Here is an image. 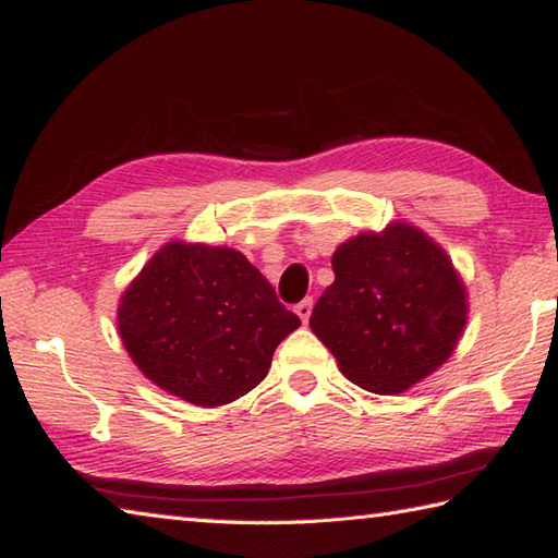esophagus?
<instances>
[{
	"label": "esophagus",
	"instance_id": "34e87169",
	"mask_svg": "<svg viewBox=\"0 0 558 558\" xmlns=\"http://www.w3.org/2000/svg\"><path fill=\"white\" fill-rule=\"evenodd\" d=\"M312 298H307V300H302L300 304H294V312H298V316H300V319L304 322V324H307L310 322V316H312Z\"/></svg>",
	"mask_w": 558,
	"mask_h": 558
}]
</instances>
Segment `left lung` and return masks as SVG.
<instances>
[{
	"instance_id": "left-lung-1",
	"label": "left lung",
	"mask_w": 558,
	"mask_h": 558,
	"mask_svg": "<svg viewBox=\"0 0 558 558\" xmlns=\"http://www.w3.org/2000/svg\"><path fill=\"white\" fill-rule=\"evenodd\" d=\"M336 280L310 326L341 373L375 395H399L452 355L466 292L445 251L411 225L360 234L336 248Z\"/></svg>"
}]
</instances>
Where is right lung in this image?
Instances as JSON below:
<instances>
[{
    "mask_svg": "<svg viewBox=\"0 0 558 558\" xmlns=\"http://www.w3.org/2000/svg\"><path fill=\"white\" fill-rule=\"evenodd\" d=\"M300 326L270 282L234 248L173 242L120 300L130 357L157 387L195 407H222L268 375Z\"/></svg>",
    "mask_w": 558,
    "mask_h": 558,
    "instance_id": "obj_1",
    "label": "right lung"
}]
</instances>
